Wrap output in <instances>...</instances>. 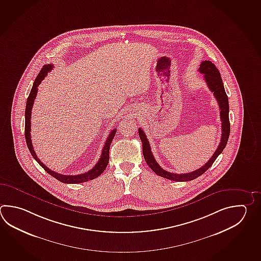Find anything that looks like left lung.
Returning a JSON list of instances; mask_svg holds the SVG:
<instances>
[{
  "mask_svg": "<svg viewBox=\"0 0 261 261\" xmlns=\"http://www.w3.org/2000/svg\"><path fill=\"white\" fill-rule=\"evenodd\" d=\"M198 70L203 74V78L207 84L208 88L211 92H213L214 96L218 100V106L220 109V119H221V128H222L221 139H220V143L218 145V149L205 165H202L201 168H199L197 170L191 172V173H187V174H174V173L165 171L156 162L154 156L151 152L149 140L147 139L143 130L141 128H139V138L142 142L144 159L146 161L147 165H149L150 169L153 171L156 175L167 178V179H170V180L178 181V182L191 181L202 175L211 165H213L214 162L218 158V155L223 151V149H225L227 142H228V139H229V132H230V124H229V100H228V96L225 92V88H224L223 83H222L219 70L217 69V67L214 65V63L209 60L202 61Z\"/></svg>",
  "mask_w": 261,
  "mask_h": 261,
  "instance_id": "1",
  "label": "left lung"
}]
</instances>
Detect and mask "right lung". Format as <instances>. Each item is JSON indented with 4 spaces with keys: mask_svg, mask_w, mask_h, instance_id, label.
<instances>
[{
    "mask_svg": "<svg viewBox=\"0 0 261 261\" xmlns=\"http://www.w3.org/2000/svg\"><path fill=\"white\" fill-rule=\"evenodd\" d=\"M53 67L54 66L52 64L43 66V69H41V71L39 72L36 79L34 81L32 91H31L29 97H28L26 111H25V139H26V142H27L28 148L30 149L32 157L37 161L38 164L41 165L49 175L54 176L56 179L61 181L63 183H67V184H77V183H83V182H86V181L92 180L97 176H100L104 170L106 169L107 165L109 164V160H110V147H111L112 139L114 138L116 131H117L116 128H114L112 132L109 134V137L107 138L106 143H105L103 149H102L101 156L99 158V161L96 163V165L91 170L86 172V173H84V174H81V175H76V176L69 175V176H67V175H62V174H59L57 172H54L51 169H49L47 166L43 165V163L39 160L37 155L34 151V149H33L32 138H31V118H32V106H33V102H34V99H35L36 95H37L38 86L41 84V82L44 79V77L47 75L48 72L52 70Z\"/></svg>",
    "mask_w": 261,
    "mask_h": 261,
    "instance_id": "1",
    "label": "right lung"
}]
</instances>
